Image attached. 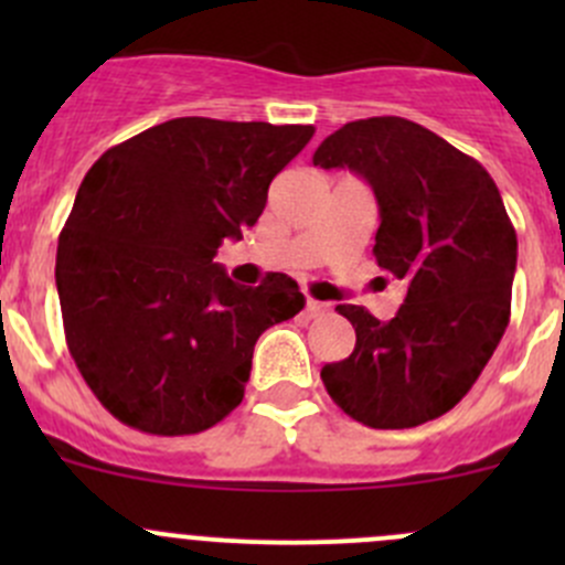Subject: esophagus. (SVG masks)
Wrapping results in <instances>:
<instances>
[{
  "label": "esophagus",
  "mask_w": 565,
  "mask_h": 565,
  "mask_svg": "<svg viewBox=\"0 0 565 565\" xmlns=\"http://www.w3.org/2000/svg\"><path fill=\"white\" fill-rule=\"evenodd\" d=\"M324 311H328V306L319 303V300H311V298L306 300V315H309L311 319H315V317H322Z\"/></svg>",
  "instance_id": "esophagus-1"
}]
</instances>
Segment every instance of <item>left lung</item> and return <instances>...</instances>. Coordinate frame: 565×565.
I'll return each instance as SVG.
<instances>
[{
  "label": "left lung",
  "mask_w": 565,
  "mask_h": 565,
  "mask_svg": "<svg viewBox=\"0 0 565 565\" xmlns=\"http://www.w3.org/2000/svg\"><path fill=\"white\" fill-rule=\"evenodd\" d=\"M319 169H352L380 204L374 259L404 287L396 317L335 306L355 350L319 377L350 418L413 429L457 407L511 317L516 232L476 158L404 117L347 122L315 152Z\"/></svg>",
  "instance_id": "1"
}]
</instances>
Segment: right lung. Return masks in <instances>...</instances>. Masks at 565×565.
<instances>
[{
  "label": "right lung",
  "mask_w": 565,
  "mask_h": 565,
  "mask_svg": "<svg viewBox=\"0 0 565 565\" xmlns=\"http://www.w3.org/2000/svg\"><path fill=\"white\" fill-rule=\"evenodd\" d=\"M315 125L177 117L106 150L56 246L67 350L108 413L147 435H199L243 402L254 344L306 306L298 281H232L241 241Z\"/></svg>",
  "instance_id": "obj_1"
}]
</instances>
